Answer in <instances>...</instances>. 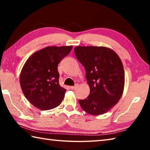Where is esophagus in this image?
Wrapping results in <instances>:
<instances>
[{"instance_id":"obj_1","label":"esophagus","mask_w":150,"mask_h":150,"mask_svg":"<svg viewBox=\"0 0 150 150\" xmlns=\"http://www.w3.org/2000/svg\"><path fill=\"white\" fill-rule=\"evenodd\" d=\"M77 87H78L77 85H75V86H71V88L72 90H75L77 88Z\"/></svg>"}]
</instances>
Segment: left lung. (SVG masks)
Returning a JSON list of instances; mask_svg holds the SVG:
<instances>
[{"instance_id":"obj_1","label":"left lung","mask_w":150,"mask_h":150,"mask_svg":"<svg viewBox=\"0 0 150 150\" xmlns=\"http://www.w3.org/2000/svg\"><path fill=\"white\" fill-rule=\"evenodd\" d=\"M77 59L86 71L90 94L79 100L81 107L91 115H103L120 99L124 87V71L117 54L103 46H77Z\"/></svg>"}]
</instances>
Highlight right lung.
<instances>
[{"instance_id":"right-lung-1","label":"right lung","mask_w":150,"mask_h":150,"mask_svg":"<svg viewBox=\"0 0 150 150\" xmlns=\"http://www.w3.org/2000/svg\"><path fill=\"white\" fill-rule=\"evenodd\" d=\"M72 46H50L35 52L27 59L20 75L24 96L42 110L59 106L66 89L59 84V63L69 54Z\"/></svg>"}]
</instances>
